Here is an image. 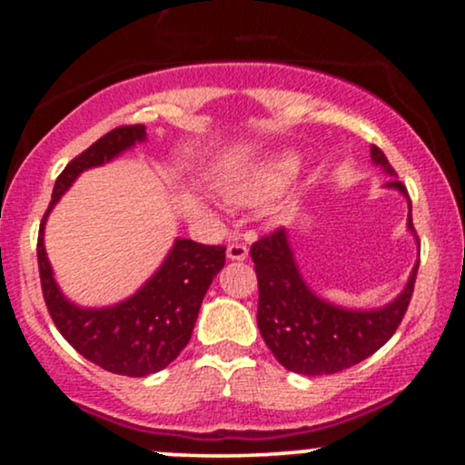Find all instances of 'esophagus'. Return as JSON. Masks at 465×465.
Returning <instances> with one entry per match:
<instances>
[{"label":"esophagus","mask_w":465,"mask_h":465,"mask_svg":"<svg viewBox=\"0 0 465 465\" xmlns=\"http://www.w3.org/2000/svg\"><path fill=\"white\" fill-rule=\"evenodd\" d=\"M247 255H249V249L244 247V244L232 242L227 247V260H232V262H242V260H247Z\"/></svg>","instance_id":"obj_1"}]
</instances>
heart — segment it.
I'll return each mask as SVG.
<instances>
[{
	"label": "heart",
	"instance_id": "heart-1",
	"mask_svg": "<svg viewBox=\"0 0 465 465\" xmlns=\"http://www.w3.org/2000/svg\"><path fill=\"white\" fill-rule=\"evenodd\" d=\"M300 170V159L292 153H280L251 165L242 173L229 174L218 183L229 203L244 207L262 205L284 192Z\"/></svg>",
	"mask_w": 465,
	"mask_h": 465
}]
</instances>
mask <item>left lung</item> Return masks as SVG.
I'll return each instance as SVG.
<instances>
[{"mask_svg": "<svg viewBox=\"0 0 465 465\" xmlns=\"http://www.w3.org/2000/svg\"><path fill=\"white\" fill-rule=\"evenodd\" d=\"M370 157L373 165L393 179L385 188L396 190L407 199V232L415 238L407 188L398 181L396 170L381 148L371 146ZM415 244L418 260L411 269L407 284L391 302L376 308H350L325 300L303 280L288 229L260 238L251 247V260L255 262L260 286L258 328L277 362L288 371L323 376L348 370L381 350L396 332L413 295L420 266L418 238Z\"/></svg>", "mask_w": 465, "mask_h": 465, "instance_id": "obj_1", "label": "left lung"}]
</instances>
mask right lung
Here are the masks:
<instances>
[{
  "label": "right lung",
  "instance_id": "add662e5",
  "mask_svg": "<svg viewBox=\"0 0 465 465\" xmlns=\"http://www.w3.org/2000/svg\"><path fill=\"white\" fill-rule=\"evenodd\" d=\"M143 142V124L120 126L69 162L52 190L36 244L41 288L58 332L87 361L131 378L162 371L188 345L203 297L225 266V247H207L188 238H174L157 271L133 295L111 306L89 308L74 303L61 291L44 236L47 216L84 170L114 162Z\"/></svg>",
  "mask_w": 465,
  "mask_h": 465
}]
</instances>
